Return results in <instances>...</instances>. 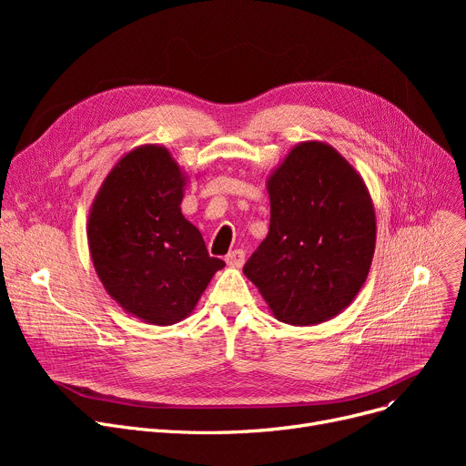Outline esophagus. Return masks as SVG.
Segmentation results:
<instances>
[{
    "label": "esophagus",
    "instance_id": "obj_1",
    "mask_svg": "<svg viewBox=\"0 0 466 466\" xmlns=\"http://www.w3.org/2000/svg\"><path fill=\"white\" fill-rule=\"evenodd\" d=\"M225 260H227V264L232 266V268H241L243 262H246V253H243L241 249H234V251H230V253L227 255Z\"/></svg>",
    "mask_w": 466,
    "mask_h": 466
}]
</instances>
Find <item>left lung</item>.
I'll use <instances>...</instances> for the list:
<instances>
[{"label": "left lung", "mask_w": 466, "mask_h": 466, "mask_svg": "<svg viewBox=\"0 0 466 466\" xmlns=\"http://www.w3.org/2000/svg\"><path fill=\"white\" fill-rule=\"evenodd\" d=\"M270 230L243 266L278 321L325 323L370 272L376 213L359 171L325 141L292 147L266 179Z\"/></svg>", "instance_id": "obj_1"}]
</instances>
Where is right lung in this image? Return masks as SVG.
Returning a JSON list of instances; mask_svg holds the SVG:
<instances>
[{"mask_svg":"<svg viewBox=\"0 0 466 466\" xmlns=\"http://www.w3.org/2000/svg\"><path fill=\"white\" fill-rule=\"evenodd\" d=\"M187 181L166 147L139 145L118 158L90 206L94 270L122 309L149 325L183 321L225 268L181 213Z\"/></svg>","mask_w":466,"mask_h":466,"instance_id":"add662e5","label":"right lung"}]
</instances>
